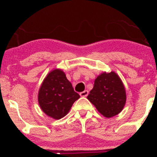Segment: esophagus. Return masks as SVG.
<instances>
[{
  "label": "esophagus",
  "mask_w": 157,
  "mask_h": 157,
  "mask_svg": "<svg viewBox=\"0 0 157 157\" xmlns=\"http://www.w3.org/2000/svg\"><path fill=\"white\" fill-rule=\"evenodd\" d=\"M89 94V91L88 90H84L83 92L80 93V96L81 97H86Z\"/></svg>",
  "instance_id": "1"
}]
</instances>
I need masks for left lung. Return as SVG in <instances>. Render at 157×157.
Listing matches in <instances>:
<instances>
[{"mask_svg": "<svg viewBox=\"0 0 157 157\" xmlns=\"http://www.w3.org/2000/svg\"><path fill=\"white\" fill-rule=\"evenodd\" d=\"M87 99L105 117L118 115L126 104L125 87L116 73L104 72L97 77Z\"/></svg>", "mask_w": 157, "mask_h": 157, "instance_id": "1", "label": "left lung"}]
</instances>
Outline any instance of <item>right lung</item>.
<instances>
[{
    "label": "right lung",
    "instance_id": "1",
    "mask_svg": "<svg viewBox=\"0 0 157 157\" xmlns=\"http://www.w3.org/2000/svg\"><path fill=\"white\" fill-rule=\"evenodd\" d=\"M79 98L64 72L60 69H54L41 83L37 99L40 108L47 116L59 120L67 114L72 105Z\"/></svg>",
    "mask_w": 157,
    "mask_h": 157
}]
</instances>
